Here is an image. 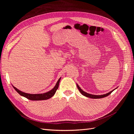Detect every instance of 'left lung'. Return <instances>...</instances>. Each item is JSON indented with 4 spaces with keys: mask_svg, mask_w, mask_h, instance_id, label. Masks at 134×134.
I'll return each mask as SVG.
<instances>
[{
    "mask_svg": "<svg viewBox=\"0 0 134 134\" xmlns=\"http://www.w3.org/2000/svg\"><path fill=\"white\" fill-rule=\"evenodd\" d=\"M76 86H77V87H78L79 91H80V92L82 95H83L84 96H85V97H88V98H93V99H99V98H104V97H107L108 96H109V95L112 92H113V91H114L115 89H116V88H117H117H115V90H112V91H110V92H109V93H106V94H103V95H93V94H91L87 93L85 92V91H82V90L80 88V87L79 86V85H78L77 83H76Z\"/></svg>",
    "mask_w": 134,
    "mask_h": 134,
    "instance_id": "1",
    "label": "left lung"
}]
</instances>
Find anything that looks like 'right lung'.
<instances>
[{
  "label": "right lung",
  "instance_id": "right-lung-1",
  "mask_svg": "<svg viewBox=\"0 0 134 134\" xmlns=\"http://www.w3.org/2000/svg\"><path fill=\"white\" fill-rule=\"evenodd\" d=\"M61 80V78L59 79L57 83H56V85L55 87L49 91V92H47L44 93H41V94H29V93H26L23 92H22L20 90H18L17 88H16L15 86H13V87L15 88V90L17 91V92L22 96H23L27 99L31 100H47L49 99V98H52L55 93L56 90L59 87V82Z\"/></svg>",
  "mask_w": 134,
  "mask_h": 134
}]
</instances>
